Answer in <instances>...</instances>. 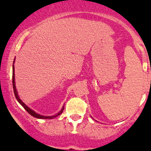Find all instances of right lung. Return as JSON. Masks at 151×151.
Masks as SVG:
<instances>
[{
    "mask_svg": "<svg viewBox=\"0 0 151 151\" xmlns=\"http://www.w3.org/2000/svg\"><path fill=\"white\" fill-rule=\"evenodd\" d=\"M12 83H13L14 93V96H15V97H16L17 100L19 101V104L23 106L24 109H25V110H26L30 115H32V116L35 117V118H41V119H52V118H55V117H57L58 115H60V114L63 112V109H64L63 107L62 108V109L60 111V112H58V113L56 115H53V116H43V115H39V114H37L36 112H35L34 111L32 110L31 109H30V108L28 107L26 105L24 104V103L21 101L20 99L19 98V96H18V94H17V90H16V86H15V82H14V64H13V74H12Z\"/></svg>",
    "mask_w": 151,
    "mask_h": 151,
    "instance_id": "right-lung-1",
    "label": "right lung"
}]
</instances>
